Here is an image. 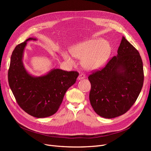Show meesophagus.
Instances as JSON below:
<instances>
[{
  "instance_id": "34e87169",
  "label": "esophagus",
  "mask_w": 151,
  "mask_h": 151,
  "mask_svg": "<svg viewBox=\"0 0 151 151\" xmlns=\"http://www.w3.org/2000/svg\"><path fill=\"white\" fill-rule=\"evenodd\" d=\"M86 78L85 75L83 74V73H81L80 75H79L78 78L79 80H82V79H84V78Z\"/></svg>"
}]
</instances>
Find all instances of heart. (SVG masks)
Returning a JSON list of instances; mask_svg holds the SVG:
<instances>
[{"instance_id":"heart-1","label":"heart","mask_w":151,"mask_h":151,"mask_svg":"<svg viewBox=\"0 0 151 151\" xmlns=\"http://www.w3.org/2000/svg\"><path fill=\"white\" fill-rule=\"evenodd\" d=\"M111 52L109 45L101 38L93 39L73 46L71 53L73 56L83 59L84 66L90 70L101 67L108 59ZM63 57L66 61L74 63V60L67 52H63Z\"/></svg>"}]
</instances>
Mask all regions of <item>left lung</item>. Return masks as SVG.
Segmentation results:
<instances>
[{"label":"left lung","instance_id":"obj_1","mask_svg":"<svg viewBox=\"0 0 151 151\" xmlns=\"http://www.w3.org/2000/svg\"><path fill=\"white\" fill-rule=\"evenodd\" d=\"M89 100L98 115L111 119L125 114L136 101L144 82L142 61L138 50L124 37L117 56L89 76Z\"/></svg>","mask_w":151,"mask_h":151}]
</instances>
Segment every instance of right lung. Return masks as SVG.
<instances>
[{
	"label": "right lung",
	"instance_id": "1",
	"mask_svg": "<svg viewBox=\"0 0 151 151\" xmlns=\"http://www.w3.org/2000/svg\"><path fill=\"white\" fill-rule=\"evenodd\" d=\"M29 38L15 47L8 71L9 86L18 105L26 113L37 118L49 117L58 111L68 89L74 84L79 73L54 69L46 75L34 77L22 63L24 49Z\"/></svg>",
	"mask_w": 151,
	"mask_h": 151
}]
</instances>
